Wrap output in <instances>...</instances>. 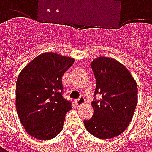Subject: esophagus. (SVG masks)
Returning a JSON list of instances; mask_svg holds the SVG:
<instances>
[{
  "instance_id": "obj_1",
  "label": "esophagus",
  "mask_w": 152,
  "mask_h": 152,
  "mask_svg": "<svg viewBox=\"0 0 152 152\" xmlns=\"http://www.w3.org/2000/svg\"><path fill=\"white\" fill-rule=\"evenodd\" d=\"M76 105L78 106V107H80V106L83 105V104H85L86 103V99H85V98L84 97H80L79 99H76Z\"/></svg>"
}]
</instances>
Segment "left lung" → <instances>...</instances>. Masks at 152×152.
<instances>
[{"label":"left lung","instance_id":"8db88e82","mask_svg":"<svg viewBox=\"0 0 152 152\" xmlns=\"http://www.w3.org/2000/svg\"><path fill=\"white\" fill-rule=\"evenodd\" d=\"M91 67L97 81L94 95L99 94L102 98H94V115L84 124L94 137H116L132 121L137 102V83L129 70L112 58L99 57L93 60Z\"/></svg>","mask_w":152,"mask_h":152}]
</instances>
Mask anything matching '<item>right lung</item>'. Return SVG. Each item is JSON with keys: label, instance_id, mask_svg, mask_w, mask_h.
Masks as SVG:
<instances>
[{"label": "right lung", "instance_id": "obj_1", "mask_svg": "<svg viewBox=\"0 0 152 152\" xmlns=\"http://www.w3.org/2000/svg\"><path fill=\"white\" fill-rule=\"evenodd\" d=\"M72 58L47 52L28 63L16 82V109L31 137L49 140L62 131L72 102L63 99L62 77L74 63Z\"/></svg>", "mask_w": 152, "mask_h": 152}]
</instances>
